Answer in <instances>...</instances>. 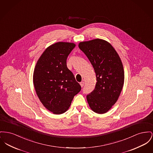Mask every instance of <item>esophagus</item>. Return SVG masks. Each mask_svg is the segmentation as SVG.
Here are the masks:
<instances>
[{"label":"esophagus","instance_id":"obj_1","mask_svg":"<svg viewBox=\"0 0 153 153\" xmlns=\"http://www.w3.org/2000/svg\"><path fill=\"white\" fill-rule=\"evenodd\" d=\"M80 84L81 87H82L84 86V81H81V82H80Z\"/></svg>","mask_w":153,"mask_h":153}]
</instances>
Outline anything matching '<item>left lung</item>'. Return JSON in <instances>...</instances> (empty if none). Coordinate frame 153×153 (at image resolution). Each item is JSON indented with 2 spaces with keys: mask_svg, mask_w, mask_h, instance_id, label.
<instances>
[{
  "mask_svg": "<svg viewBox=\"0 0 153 153\" xmlns=\"http://www.w3.org/2000/svg\"><path fill=\"white\" fill-rule=\"evenodd\" d=\"M79 47L88 58L97 77L95 89L87 95V102L94 112L105 113L116 103L123 87L121 60L113 46L102 39L80 42Z\"/></svg>",
  "mask_w": 153,
  "mask_h": 153,
  "instance_id": "1",
  "label": "left lung"
}]
</instances>
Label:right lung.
Masks as SVG:
<instances>
[{"label":"right lung","instance_id":"1","mask_svg":"<svg viewBox=\"0 0 153 153\" xmlns=\"http://www.w3.org/2000/svg\"><path fill=\"white\" fill-rule=\"evenodd\" d=\"M76 45L58 42L49 46L36 63L33 80L37 95L47 109L55 114L65 113L80 85L67 67L66 59Z\"/></svg>","mask_w":153,"mask_h":153}]
</instances>
